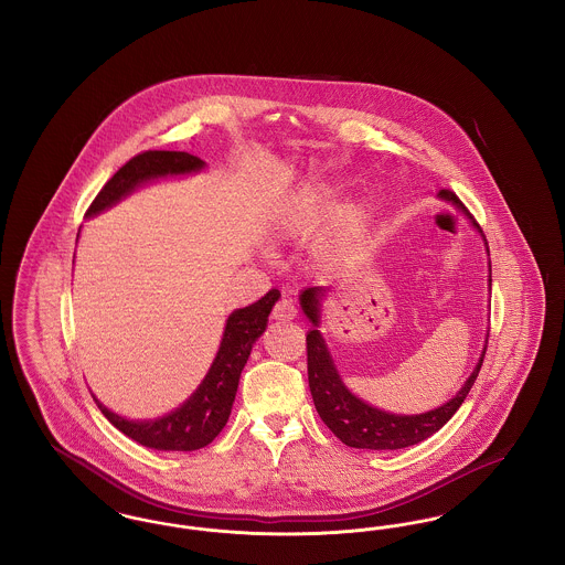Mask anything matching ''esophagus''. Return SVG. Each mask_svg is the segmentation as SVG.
Segmentation results:
<instances>
[{
	"label": "esophagus",
	"instance_id": "obj_1",
	"mask_svg": "<svg viewBox=\"0 0 565 565\" xmlns=\"http://www.w3.org/2000/svg\"><path fill=\"white\" fill-rule=\"evenodd\" d=\"M273 320H279V322H290V320H295L296 318V307L295 302L290 300V298H279L277 302H275V307H273Z\"/></svg>",
	"mask_w": 565,
	"mask_h": 565
}]
</instances>
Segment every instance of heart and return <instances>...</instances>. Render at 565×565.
I'll list each match as a JSON object with an SVG mask.
<instances>
[{
    "mask_svg": "<svg viewBox=\"0 0 565 565\" xmlns=\"http://www.w3.org/2000/svg\"><path fill=\"white\" fill-rule=\"evenodd\" d=\"M334 207L332 190L305 189L295 194L275 226V237L298 239L313 233ZM366 235V210L362 205L341 207L332 215L318 239L316 256L326 265H345L353 260Z\"/></svg>",
    "mask_w": 565,
    "mask_h": 565,
    "instance_id": "heart-1",
    "label": "heart"
}]
</instances>
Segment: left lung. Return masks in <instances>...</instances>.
I'll return each instance as SVG.
<instances>
[{"label":"left lung","instance_id":"1","mask_svg":"<svg viewBox=\"0 0 565 565\" xmlns=\"http://www.w3.org/2000/svg\"><path fill=\"white\" fill-rule=\"evenodd\" d=\"M438 196L443 201L454 203L463 214L472 220V215L466 212L461 201L457 199L456 192L443 189L438 190ZM472 224L479 228L483 235L481 226L472 220ZM487 247V239H484ZM489 252V247H487ZM489 288H491V263H489ZM326 295V290L316 286L307 288L300 292V309L313 323V328L307 332V373H309V390L313 396V404L322 417L323 424L330 428V431L341 438L348 447L355 449H373V451H394V449H404L411 445H417L431 434L440 430L454 415L461 403L466 401L470 387L475 385L479 371L483 366L484 351H487V341H484L483 353L479 358V364L475 366L472 375L466 379L461 390L457 392L451 401H447L434 411L419 413V415H396L381 411L373 404L364 403L355 394H351L348 385L337 371V364L328 351V345L323 341L322 332L318 330L320 326V300ZM489 337V332H487Z\"/></svg>","mask_w":565,"mask_h":565}]
</instances>
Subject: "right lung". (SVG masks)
I'll list each match as a JSON object with an SVG mask.
<instances>
[{"instance_id": "right-lung-1", "label": "right lung", "mask_w": 565, "mask_h": 565, "mask_svg": "<svg viewBox=\"0 0 565 565\" xmlns=\"http://www.w3.org/2000/svg\"><path fill=\"white\" fill-rule=\"evenodd\" d=\"M203 167L205 162L189 152H141L109 178L108 184L99 190V194L90 203L86 217L106 212L148 182L173 175H189L201 171ZM277 300L279 290H269L260 300L243 309H235L228 316L220 350L215 353L207 375L189 401L178 406L175 411L162 415L159 419L135 422L120 417L118 413H111L108 406H104L95 396L93 401L114 428H118L125 436L134 438L135 443L143 447L159 451H196L207 447L228 422L243 366L247 364L249 351L254 348L256 339L265 332L270 309Z\"/></svg>"}]
</instances>
